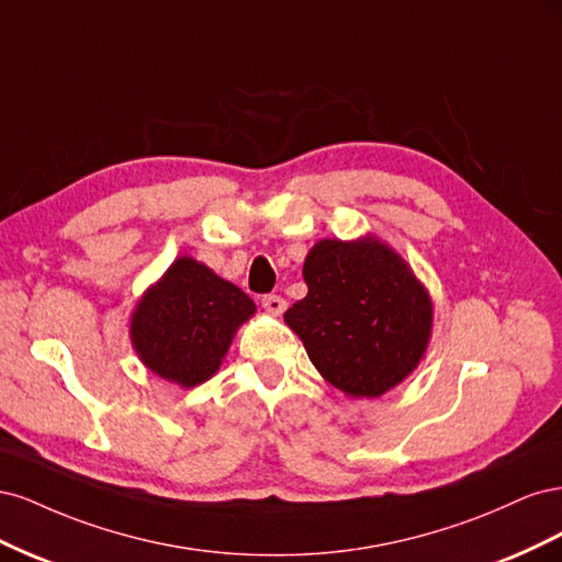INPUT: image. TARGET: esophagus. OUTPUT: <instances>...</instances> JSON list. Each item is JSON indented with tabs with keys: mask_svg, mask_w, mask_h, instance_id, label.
Returning <instances> with one entry per match:
<instances>
[{
	"mask_svg": "<svg viewBox=\"0 0 562 562\" xmlns=\"http://www.w3.org/2000/svg\"><path fill=\"white\" fill-rule=\"evenodd\" d=\"M262 307L269 312V314H283L285 312V307H288V302L281 297V295H265L262 297Z\"/></svg>",
	"mask_w": 562,
	"mask_h": 562,
	"instance_id": "1",
	"label": "esophagus"
}]
</instances>
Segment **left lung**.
<instances>
[{
	"label": "left lung",
	"instance_id": "obj_1",
	"mask_svg": "<svg viewBox=\"0 0 562 562\" xmlns=\"http://www.w3.org/2000/svg\"><path fill=\"white\" fill-rule=\"evenodd\" d=\"M310 293L285 312L314 368L353 398H378L419 366L434 307L413 269L375 236L323 239L304 260Z\"/></svg>",
	"mask_w": 562,
	"mask_h": 562
}]
</instances>
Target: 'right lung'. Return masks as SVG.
<instances>
[{
	"label": "right lung",
	"instance_id": "1",
	"mask_svg": "<svg viewBox=\"0 0 562 562\" xmlns=\"http://www.w3.org/2000/svg\"><path fill=\"white\" fill-rule=\"evenodd\" d=\"M255 302L194 258H178L131 316V342L155 375L184 389L215 375Z\"/></svg>",
	"mask_w": 562,
	"mask_h": 562
}]
</instances>
